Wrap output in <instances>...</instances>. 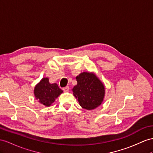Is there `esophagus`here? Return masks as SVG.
Listing matches in <instances>:
<instances>
[{
    "instance_id": "obj_1",
    "label": "esophagus",
    "mask_w": 153,
    "mask_h": 153,
    "mask_svg": "<svg viewBox=\"0 0 153 153\" xmlns=\"http://www.w3.org/2000/svg\"><path fill=\"white\" fill-rule=\"evenodd\" d=\"M62 90H63L64 92H68V91H69V87H68V86H66V87L62 88Z\"/></svg>"
}]
</instances>
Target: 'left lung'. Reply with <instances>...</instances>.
Instances as JSON below:
<instances>
[{"mask_svg": "<svg viewBox=\"0 0 153 153\" xmlns=\"http://www.w3.org/2000/svg\"><path fill=\"white\" fill-rule=\"evenodd\" d=\"M77 84L72 89L80 106L87 110L96 108L103 102L105 87L92 73L83 72L76 77Z\"/></svg>", "mask_w": 153, "mask_h": 153, "instance_id": "8db88e82", "label": "left lung"}]
</instances>
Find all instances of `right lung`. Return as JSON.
<instances>
[{"label": "right lung", "mask_w": 153, "mask_h": 153, "mask_svg": "<svg viewBox=\"0 0 153 153\" xmlns=\"http://www.w3.org/2000/svg\"><path fill=\"white\" fill-rule=\"evenodd\" d=\"M62 92V91L58 85L56 83H50L48 78L47 77L42 78L34 89V94L36 99L46 107L50 106Z\"/></svg>", "instance_id": "right-lung-1"}]
</instances>
